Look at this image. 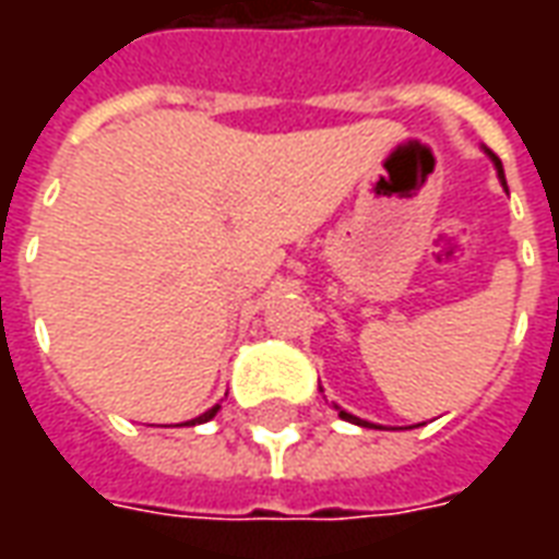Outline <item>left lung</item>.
<instances>
[{
  "label": "left lung",
  "instance_id": "left-lung-1",
  "mask_svg": "<svg viewBox=\"0 0 559 559\" xmlns=\"http://www.w3.org/2000/svg\"><path fill=\"white\" fill-rule=\"evenodd\" d=\"M485 155H488V158H491L493 170H497V179H500V185H503V188H506L503 164H500V158H497V155H493L491 148H485ZM320 392H323V389H320ZM335 411H338V416H341V419H344V421H353V425H359V428H383V425H374V421H368V419H359V416H353V413L341 411L338 404H335ZM383 431H386V428H383Z\"/></svg>",
  "mask_w": 559,
  "mask_h": 559
}]
</instances>
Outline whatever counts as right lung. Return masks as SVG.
Instances as JSON below:
<instances>
[{
  "instance_id": "add662e5",
  "label": "right lung",
  "mask_w": 559,
  "mask_h": 559,
  "mask_svg": "<svg viewBox=\"0 0 559 559\" xmlns=\"http://www.w3.org/2000/svg\"><path fill=\"white\" fill-rule=\"evenodd\" d=\"M221 411V404H215V407H212V411H206V413H200V416H197V419H191V421H182V425H203V421H209L212 419V416H215V413Z\"/></svg>"
}]
</instances>
